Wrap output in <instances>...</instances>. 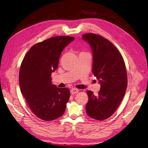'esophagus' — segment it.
<instances>
[{
	"mask_svg": "<svg viewBox=\"0 0 148 148\" xmlns=\"http://www.w3.org/2000/svg\"><path fill=\"white\" fill-rule=\"evenodd\" d=\"M79 92V90L77 88H72L71 90V93L72 94H75V93H77Z\"/></svg>",
	"mask_w": 148,
	"mask_h": 148,
	"instance_id": "34e87169",
	"label": "esophagus"
}]
</instances>
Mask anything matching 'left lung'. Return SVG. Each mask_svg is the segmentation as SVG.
<instances>
[{"mask_svg": "<svg viewBox=\"0 0 148 148\" xmlns=\"http://www.w3.org/2000/svg\"><path fill=\"white\" fill-rule=\"evenodd\" d=\"M82 40L92 51V73L98 80V95L88 90L86 112L90 117L103 121L111 116L124 97L127 75L124 61L112 43L101 36L85 34Z\"/></svg>", "mask_w": 148, "mask_h": 148, "instance_id": "8db88e82", "label": "left lung"}]
</instances>
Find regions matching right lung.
I'll list each match as a JSON object with an SVG mask.
<instances>
[{
    "instance_id": "obj_1",
    "label": "right lung",
    "mask_w": 148,
    "mask_h": 148,
    "mask_svg": "<svg viewBox=\"0 0 148 148\" xmlns=\"http://www.w3.org/2000/svg\"><path fill=\"white\" fill-rule=\"evenodd\" d=\"M74 37L56 36L33 45L21 64L19 83L21 93L36 116L50 121L64 114L70 97L68 88L52 84L51 75L58 68L61 52Z\"/></svg>"
}]
</instances>
